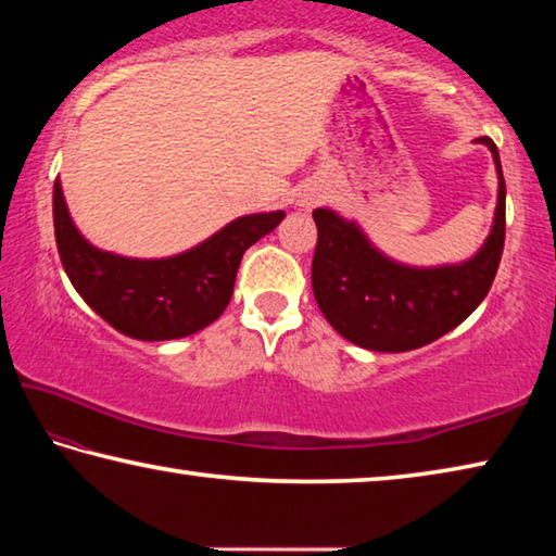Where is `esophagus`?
Returning a JSON list of instances; mask_svg holds the SVG:
<instances>
[{"label":"esophagus","instance_id":"1","mask_svg":"<svg viewBox=\"0 0 556 556\" xmlns=\"http://www.w3.org/2000/svg\"><path fill=\"white\" fill-rule=\"evenodd\" d=\"M318 201H321V193H308L306 199L301 201V205H306V208H312V205H314V203H318Z\"/></svg>","mask_w":556,"mask_h":556}]
</instances>
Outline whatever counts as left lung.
Wrapping results in <instances>:
<instances>
[{"label":"left lung","mask_w":556,"mask_h":556,"mask_svg":"<svg viewBox=\"0 0 556 556\" xmlns=\"http://www.w3.org/2000/svg\"><path fill=\"white\" fill-rule=\"evenodd\" d=\"M478 142L495 159L497 208L481 252L464 265H397L380 255L355 223L333 211H314V296L326 321L351 343L380 353L414 351L466 321L491 291L505 244V178L493 139L481 137Z\"/></svg>","instance_id":"1"}]
</instances>
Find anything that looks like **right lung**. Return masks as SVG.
<instances>
[{
	"instance_id": "right-lung-1",
	"label": "right lung",
	"mask_w": 556,
	"mask_h": 556,
	"mask_svg": "<svg viewBox=\"0 0 556 556\" xmlns=\"http://www.w3.org/2000/svg\"><path fill=\"white\" fill-rule=\"evenodd\" d=\"M281 218V211L244 215L181 255L129 260L92 248L75 230L61 184H53V228L65 275L92 312L137 341H172L213 324L230 304L244 250Z\"/></svg>"
}]
</instances>
